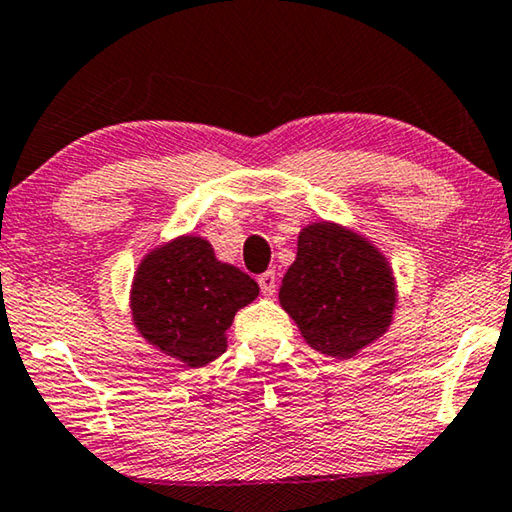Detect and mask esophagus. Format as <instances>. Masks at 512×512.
Masks as SVG:
<instances>
[{
	"instance_id": "34e87169",
	"label": "esophagus",
	"mask_w": 512,
	"mask_h": 512,
	"mask_svg": "<svg viewBox=\"0 0 512 512\" xmlns=\"http://www.w3.org/2000/svg\"><path fill=\"white\" fill-rule=\"evenodd\" d=\"M258 286H261L265 297H272L274 292H276V276H274V272H265V274L258 276Z\"/></svg>"
}]
</instances>
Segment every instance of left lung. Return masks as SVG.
<instances>
[{
	"label": "left lung",
	"mask_w": 512,
	"mask_h": 512,
	"mask_svg": "<svg viewBox=\"0 0 512 512\" xmlns=\"http://www.w3.org/2000/svg\"><path fill=\"white\" fill-rule=\"evenodd\" d=\"M279 301L308 347L347 360L388 333L397 281L370 238L320 220L299 231L297 258L283 276Z\"/></svg>",
	"instance_id": "obj_1"
}]
</instances>
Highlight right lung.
I'll use <instances>...</instances> for the list:
<instances>
[{"instance_id": "1", "label": "right lung", "mask_w": 512, "mask_h": 512, "mask_svg": "<svg viewBox=\"0 0 512 512\" xmlns=\"http://www.w3.org/2000/svg\"><path fill=\"white\" fill-rule=\"evenodd\" d=\"M258 283L215 258L211 242L183 233L149 249L131 283V320L161 354L201 367L226 351L233 317L258 297Z\"/></svg>"}]
</instances>
